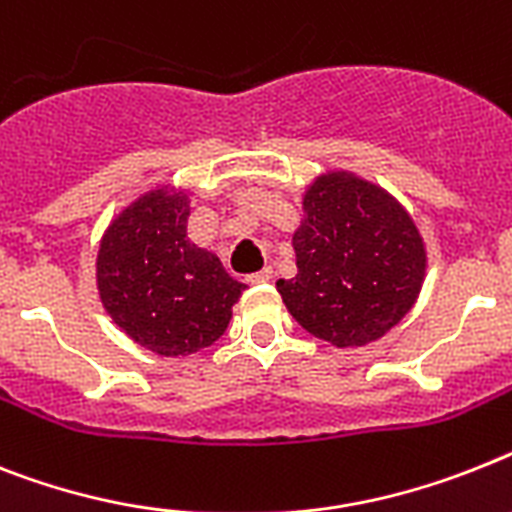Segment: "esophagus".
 Here are the masks:
<instances>
[{
  "mask_svg": "<svg viewBox=\"0 0 512 512\" xmlns=\"http://www.w3.org/2000/svg\"><path fill=\"white\" fill-rule=\"evenodd\" d=\"M270 278H273V270L263 268V270H257V273H252V276H247V283H268Z\"/></svg>",
  "mask_w": 512,
  "mask_h": 512,
  "instance_id": "1",
  "label": "esophagus"
}]
</instances>
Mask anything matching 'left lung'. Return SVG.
<instances>
[{
    "instance_id": "8db88e82",
    "label": "left lung",
    "mask_w": 512,
    "mask_h": 512,
    "mask_svg": "<svg viewBox=\"0 0 512 512\" xmlns=\"http://www.w3.org/2000/svg\"><path fill=\"white\" fill-rule=\"evenodd\" d=\"M291 244L296 276L278 278V294L307 333L338 349L380 341L422 294V231L385 187L354 171H322L304 187Z\"/></svg>"
}]
</instances>
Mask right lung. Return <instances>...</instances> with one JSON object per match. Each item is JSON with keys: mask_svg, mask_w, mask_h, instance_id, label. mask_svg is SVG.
<instances>
[{"mask_svg": "<svg viewBox=\"0 0 512 512\" xmlns=\"http://www.w3.org/2000/svg\"><path fill=\"white\" fill-rule=\"evenodd\" d=\"M190 195L158 182L111 218L98 244L96 289L124 336L158 356L208 349L229 328L244 283L187 236Z\"/></svg>", "mask_w": 512, "mask_h": 512, "instance_id": "1", "label": "right lung"}]
</instances>
